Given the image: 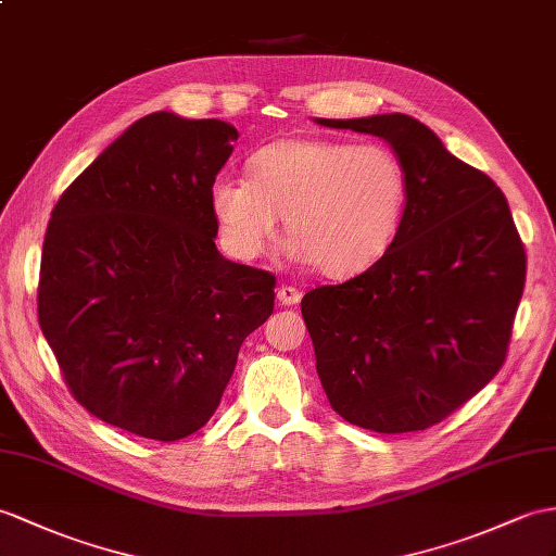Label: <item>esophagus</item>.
Returning a JSON list of instances; mask_svg holds the SVG:
<instances>
[{
    "instance_id": "1",
    "label": "esophagus",
    "mask_w": 556,
    "mask_h": 556,
    "mask_svg": "<svg viewBox=\"0 0 556 556\" xmlns=\"http://www.w3.org/2000/svg\"><path fill=\"white\" fill-rule=\"evenodd\" d=\"M276 296H278V302H280V304L294 306V304H300V300H302V292L296 290V288H292V286H282V288H278Z\"/></svg>"
}]
</instances>
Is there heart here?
Returning <instances> with one entry per match:
<instances>
[{"label": "heart", "instance_id": "b5f03b06", "mask_svg": "<svg viewBox=\"0 0 556 556\" xmlns=\"http://www.w3.org/2000/svg\"><path fill=\"white\" fill-rule=\"evenodd\" d=\"M210 200L238 260L262 256L286 216L292 260L314 262L325 276H351L394 242L408 205V172L387 146L286 139L250 157V179L216 176Z\"/></svg>", "mask_w": 556, "mask_h": 556}]
</instances>
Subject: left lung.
Masks as SVG:
<instances>
[{"label":"left lung","mask_w":556,"mask_h":556,"mask_svg":"<svg viewBox=\"0 0 556 556\" xmlns=\"http://www.w3.org/2000/svg\"><path fill=\"white\" fill-rule=\"evenodd\" d=\"M316 122L382 137L408 172L391 248L361 276L302 300L325 396L346 422L380 434L439 425L507 358L526 282L507 198L415 117Z\"/></svg>","instance_id":"1"}]
</instances>
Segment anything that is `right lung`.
<instances>
[{
    "instance_id": "1",
    "label": "right lung",
    "mask_w": 556,
    "mask_h": 556,
    "mask_svg": "<svg viewBox=\"0 0 556 556\" xmlns=\"http://www.w3.org/2000/svg\"><path fill=\"white\" fill-rule=\"evenodd\" d=\"M238 131L153 113L65 188L47 226L37 318L93 417L179 441L207 422L276 276L224 260L210 188Z\"/></svg>"
}]
</instances>
